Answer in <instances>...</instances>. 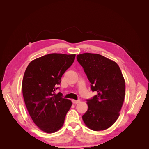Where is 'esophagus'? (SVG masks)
<instances>
[{
  "label": "esophagus",
  "instance_id": "34e87169",
  "mask_svg": "<svg viewBox=\"0 0 149 149\" xmlns=\"http://www.w3.org/2000/svg\"><path fill=\"white\" fill-rule=\"evenodd\" d=\"M79 101H80V100H72V102H73V104H78Z\"/></svg>",
  "mask_w": 149,
  "mask_h": 149
}]
</instances>
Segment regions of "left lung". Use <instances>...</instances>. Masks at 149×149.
<instances>
[{"mask_svg": "<svg viewBox=\"0 0 149 149\" xmlns=\"http://www.w3.org/2000/svg\"><path fill=\"white\" fill-rule=\"evenodd\" d=\"M97 94L86 100L88 109L82 116L87 127L95 131L114 124L123 106L125 86L123 75L116 62L99 54L86 53L76 56Z\"/></svg>", "mask_w": 149, "mask_h": 149, "instance_id": "left-lung-1", "label": "left lung"}]
</instances>
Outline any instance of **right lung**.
Here are the masks:
<instances>
[{
    "label": "right lung",
    "mask_w": 149,
    "mask_h": 149,
    "mask_svg": "<svg viewBox=\"0 0 149 149\" xmlns=\"http://www.w3.org/2000/svg\"><path fill=\"white\" fill-rule=\"evenodd\" d=\"M75 56L48 54L31 61L25 71L22 93L26 109L34 123L47 133L55 132L62 127L72 105L70 100L55 91Z\"/></svg>",
    "instance_id": "obj_1"
}]
</instances>
